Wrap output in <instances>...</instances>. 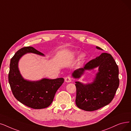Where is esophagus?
Returning <instances> with one entry per match:
<instances>
[{"label":"esophagus","mask_w":131,"mask_h":131,"mask_svg":"<svg viewBox=\"0 0 131 131\" xmlns=\"http://www.w3.org/2000/svg\"><path fill=\"white\" fill-rule=\"evenodd\" d=\"M65 82H67V83H70L71 82V77L69 76H68L67 77H65Z\"/></svg>","instance_id":"1"}]
</instances>
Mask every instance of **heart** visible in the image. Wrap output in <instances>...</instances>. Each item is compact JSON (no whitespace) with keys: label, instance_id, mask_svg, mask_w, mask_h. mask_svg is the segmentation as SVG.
Segmentation results:
<instances>
[{"label":"heart","instance_id":"b5f03b06","mask_svg":"<svg viewBox=\"0 0 131 131\" xmlns=\"http://www.w3.org/2000/svg\"><path fill=\"white\" fill-rule=\"evenodd\" d=\"M76 55H77V53H76V52H74V53H72V57H75ZM84 57H85V55L83 54H81L80 55V58L81 60H83L84 59Z\"/></svg>","mask_w":131,"mask_h":131}]
</instances>
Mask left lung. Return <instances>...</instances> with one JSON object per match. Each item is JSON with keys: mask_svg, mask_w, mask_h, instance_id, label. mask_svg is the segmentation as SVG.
Here are the masks:
<instances>
[{"mask_svg": "<svg viewBox=\"0 0 131 131\" xmlns=\"http://www.w3.org/2000/svg\"><path fill=\"white\" fill-rule=\"evenodd\" d=\"M96 48L103 50L99 47ZM98 68V71L93 82L83 84L76 82L77 106L86 111L97 110L112 101L119 85V69L110 54L102 53L84 66L72 72V76L80 78L86 70Z\"/></svg>", "mask_w": 131, "mask_h": 131, "instance_id": "left-lung-1", "label": "left lung"}]
</instances>
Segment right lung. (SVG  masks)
<instances>
[{
    "instance_id": "add662e5",
    "label": "right lung",
    "mask_w": 131,
    "mask_h": 131,
    "mask_svg": "<svg viewBox=\"0 0 131 131\" xmlns=\"http://www.w3.org/2000/svg\"><path fill=\"white\" fill-rule=\"evenodd\" d=\"M27 53L45 56L32 47H26L17 51L10 62V87L14 97L26 106L34 109L47 107L53 102L57 90L64 82V78L50 80L45 78L37 81L24 79L20 72L18 63L21 57Z\"/></svg>"
}]
</instances>
